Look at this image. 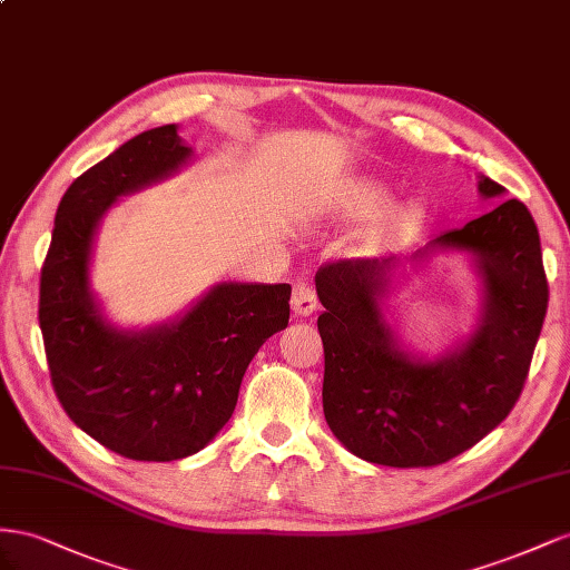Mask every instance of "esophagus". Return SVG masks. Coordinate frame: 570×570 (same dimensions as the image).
Masks as SVG:
<instances>
[{
  "label": "esophagus",
  "mask_w": 570,
  "mask_h": 570,
  "mask_svg": "<svg viewBox=\"0 0 570 570\" xmlns=\"http://www.w3.org/2000/svg\"><path fill=\"white\" fill-rule=\"evenodd\" d=\"M291 307H294L296 315H313L317 311V294L315 288L307 282H298L294 286V294H291Z\"/></svg>",
  "instance_id": "obj_1"
}]
</instances>
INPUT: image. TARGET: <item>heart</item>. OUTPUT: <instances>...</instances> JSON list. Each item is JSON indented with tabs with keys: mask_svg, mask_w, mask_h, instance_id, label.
Instances as JSON below:
<instances>
[{
	"mask_svg": "<svg viewBox=\"0 0 570 570\" xmlns=\"http://www.w3.org/2000/svg\"><path fill=\"white\" fill-rule=\"evenodd\" d=\"M377 195H380V193H377L375 188L363 186V188L355 190V203H357V205H370V203L377 200Z\"/></svg>",
	"mask_w": 570,
	"mask_h": 570,
	"instance_id": "1",
	"label": "heart"
}]
</instances>
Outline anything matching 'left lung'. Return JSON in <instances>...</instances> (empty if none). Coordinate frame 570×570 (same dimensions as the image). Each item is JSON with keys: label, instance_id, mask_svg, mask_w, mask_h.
I'll use <instances>...</instances> for the list:
<instances>
[{"label": "left lung", "instance_id": "8db88e82", "mask_svg": "<svg viewBox=\"0 0 570 570\" xmlns=\"http://www.w3.org/2000/svg\"><path fill=\"white\" fill-rule=\"evenodd\" d=\"M478 178L482 198L507 193ZM436 250L473 257L482 315L473 336L434 361L405 351L384 317L396 257L336 259L315 274L324 305V417L338 442L370 463L430 468L475 446L511 413L538 346L549 286L538 226L523 203L494 205L434 236L413 259Z\"/></svg>", "mask_w": 570, "mask_h": 570}]
</instances>
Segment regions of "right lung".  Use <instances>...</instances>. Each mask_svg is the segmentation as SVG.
I'll list each match as a JSON object with an SVG mask.
<instances>
[{
    "instance_id": "right-lung-1",
    "label": "right lung",
    "mask_w": 570,
    "mask_h": 570,
    "mask_svg": "<svg viewBox=\"0 0 570 570\" xmlns=\"http://www.w3.org/2000/svg\"><path fill=\"white\" fill-rule=\"evenodd\" d=\"M150 128L63 193L40 276V330L55 394L76 425L131 461H178L229 422L240 380L286 330L288 284H217L186 315L142 332L109 324L90 291L97 226L117 198L171 176L193 150Z\"/></svg>"
}]
</instances>
